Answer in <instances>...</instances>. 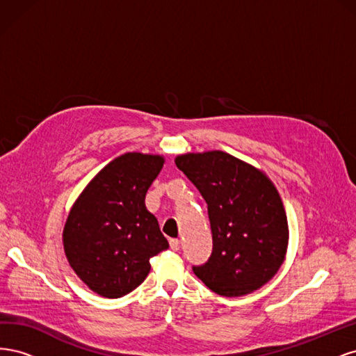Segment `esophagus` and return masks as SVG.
Instances as JSON below:
<instances>
[{"label": "esophagus", "instance_id": "34e87169", "mask_svg": "<svg viewBox=\"0 0 356 356\" xmlns=\"http://www.w3.org/2000/svg\"><path fill=\"white\" fill-rule=\"evenodd\" d=\"M169 245H170L172 250H174V251H178V250H179V246H181V242H179L178 239H170V241H169Z\"/></svg>", "mask_w": 356, "mask_h": 356}]
</instances>
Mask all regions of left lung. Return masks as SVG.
I'll list each match as a JSON object with an SVG mask.
<instances>
[{
	"instance_id": "1",
	"label": "left lung",
	"mask_w": 356,
	"mask_h": 356,
	"mask_svg": "<svg viewBox=\"0 0 356 356\" xmlns=\"http://www.w3.org/2000/svg\"><path fill=\"white\" fill-rule=\"evenodd\" d=\"M208 203L212 254L193 272L215 294L241 297L261 288L282 266L288 221L266 174L224 152L175 159Z\"/></svg>"
}]
</instances>
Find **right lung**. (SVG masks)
Segmentation results:
<instances>
[{
  "instance_id": "1",
  "label": "right lung",
  "mask_w": 356,
  "mask_h": 356,
  "mask_svg": "<svg viewBox=\"0 0 356 356\" xmlns=\"http://www.w3.org/2000/svg\"><path fill=\"white\" fill-rule=\"evenodd\" d=\"M161 156L126 153L110 161L75 200L63 227L72 270L93 293L123 297L149 273V258L169 248L145 195L163 168Z\"/></svg>"
}]
</instances>
